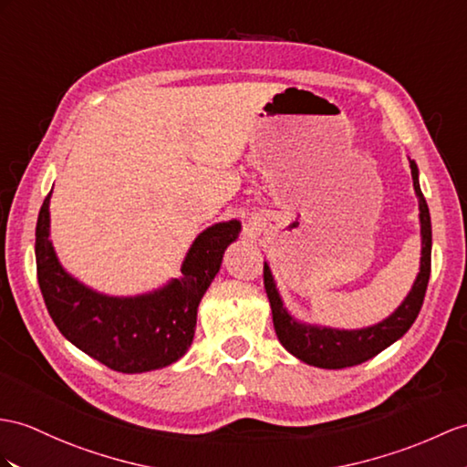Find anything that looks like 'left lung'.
Here are the masks:
<instances>
[{
	"label": "left lung",
	"instance_id": "obj_1",
	"mask_svg": "<svg viewBox=\"0 0 467 467\" xmlns=\"http://www.w3.org/2000/svg\"><path fill=\"white\" fill-rule=\"evenodd\" d=\"M410 170L420 203L422 257H420V273L410 293H408V297L389 319L367 328H357V331H340V328L305 325L295 321L285 306H283L275 281H273L267 264H264V285L269 297L273 327H275L277 338L293 357H297L299 360L306 362V365L319 368H347L360 365V362L377 357L386 347L396 343L412 327L420 309H422L431 267V222L428 203L424 200L422 190H420L418 166L414 161H410Z\"/></svg>",
	"mask_w": 467,
	"mask_h": 467
}]
</instances>
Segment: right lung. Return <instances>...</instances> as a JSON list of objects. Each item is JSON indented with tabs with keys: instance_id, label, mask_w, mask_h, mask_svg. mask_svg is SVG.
<instances>
[{
	"instance_id": "add662e5",
	"label": "right lung",
	"mask_w": 467,
	"mask_h": 467,
	"mask_svg": "<svg viewBox=\"0 0 467 467\" xmlns=\"http://www.w3.org/2000/svg\"><path fill=\"white\" fill-rule=\"evenodd\" d=\"M49 198L36 227V261L41 295L61 335L88 357L117 372H148L186 355L196 331L198 305L220 271L225 247L242 223L203 230L182 264V277L139 297H109L67 273L49 242Z\"/></svg>"
}]
</instances>
